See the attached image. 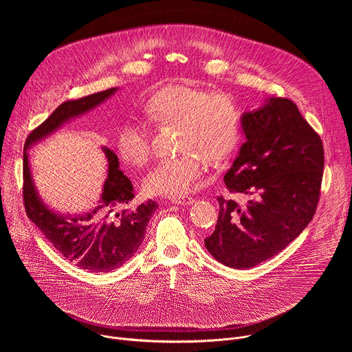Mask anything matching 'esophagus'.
I'll return each instance as SVG.
<instances>
[{"label": "esophagus", "mask_w": 352, "mask_h": 352, "mask_svg": "<svg viewBox=\"0 0 352 352\" xmlns=\"http://www.w3.org/2000/svg\"><path fill=\"white\" fill-rule=\"evenodd\" d=\"M171 202L175 205H190L193 202L192 196H182V197H173Z\"/></svg>", "instance_id": "esophagus-1"}]
</instances>
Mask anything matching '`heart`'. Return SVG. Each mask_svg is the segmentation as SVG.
I'll return each mask as SVG.
<instances>
[{"instance_id": "1", "label": "heart", "mask_w": 352, "mask_h": 352, "mask_svg": "<svg viewBox=\"0 0 352 352\" xmlns=\"http://www.w3.org/2000/svg\"><path fill=\"white\" fill-rule=\"evenodd\" d=\"M144 117L159 128H177L175 148L181 153L157 162L143 177L146 193L177 197L188 193L204 170L228 160L242 138V114L224 93L189 85H170L150 96L142 106ZM120 156L143 166L152 155L148 129L138 120L118 131Z\"/></svg>"}]
</instances>
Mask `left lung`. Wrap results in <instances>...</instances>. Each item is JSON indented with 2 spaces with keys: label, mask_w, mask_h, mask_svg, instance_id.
Masks as SVG:
<instances>
[{
  "label": "left lung",
  "mask_w": 352,
  "mask_h": 352,
  "mask_svg": "<svg viewBox=\"0 0 352 352\" xmlns=\"http://www.w3.org/2000/svg\"><path fill=\"white\" fill-rule=\"evenodd\" d=\"M246 142L224 175L230 193L252 199L245 206L219 196V219L205 245L232 269L254 267L292 242L311 223L320 197L324 150L319 133L289 98L242 117Z\"/></svg>",
  "instance_id": "obj_1"
}]
</instances>
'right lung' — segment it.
Instances as JSON below:
<instances>
[{"label": "right lung", "instance_id": "right-lung-1", "mask_svg": "<svg viewBox=\"0 0 352 352\" xmlns=\"http://www.w3.org/2000/svg\"><path fill=\"white\" fill-rule=\"evenodd\" d=\"M116 90L117 87H111L64 102L28 135L25 150L65 121L104 102ZM103 152L109 162V177L100 204L93 212L75 217L60 216L41 204L30 177L28 153L23 155L22 193L28 217L63 258L91 273H107L128 262L139 249L147 223L157 209V204L152 199L140 204L135 210L125 209L135 197L132 182L120 171L118 157L113 150L103 147Z\"/></svg>", "mask_w": 352, "mask_h": 352}]
</instances>
